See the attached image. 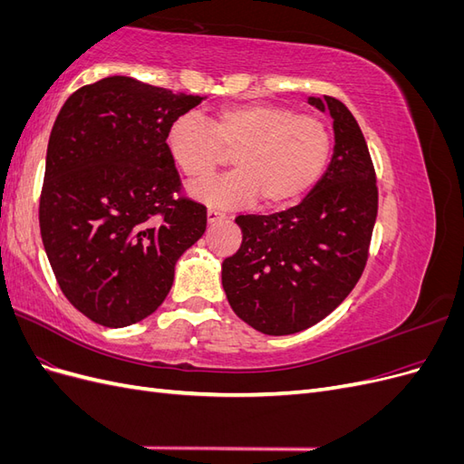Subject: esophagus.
I'll use <instances>...</instances> for the list:
<instances>
[{"label": "esophagus", "mask_w": 464, "mask_h": 464, "mask_svg": "<svg viewBox=\"0 0 464 464\" xmlns=\"http://www.w3.org/2000/svg\"><path fill=\"white\" fill-rule=\"evenodd\" d=\"M224 218H227V213H222V210H217V208H208L207 210V222L208 224L224 220Z\"/></svg>", "instance_id": "1"}]
</instances>
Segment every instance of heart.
I'll use <instances>...</instances> for the list:
<instances>
[{
	"label": "heart",
	"mask_w": 464,
	"mask_h": 464,
	"mask_svg": "<svg viewBox=\"0 0 464 464\" xmlns=\"http://www.w3.org/2000/svg\"><path fill=\"white\" fill-rule=\"evenodd\" d=\"M166 150L181 174L203 179L234 152L236 170L189 188L191 198L240 208L261 199L265 208L300 201L325 172L331 131L319 118L273 102H242L220 108L210 121L184 114L168 125Z\"/></svg>",
	"instance_id": "b5f03b06"
}]
</instances>
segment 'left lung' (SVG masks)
Returning a JSON list of instances; mask_svg holds the SVG:
<instances>
[{
  "label": "left lung",
  "mask_w": 464,
  "mask_h": 464,
  "mask_svg": "<svg viewBox=\"0 0 464 464\" xmlns=\"http://www.w3.org/2000/svg\"><path fill=\"white\" fill-rule=\"evenodd\" d=\"M307 102L333 118L325 174L296 207L237 217L242 246L222 263L236 315L275 336L315 325L353 292L377 217L375 170L358 121L333 96Z\"/></svg>",
  "instance_id": "left-lung-1"
}]
</instances>
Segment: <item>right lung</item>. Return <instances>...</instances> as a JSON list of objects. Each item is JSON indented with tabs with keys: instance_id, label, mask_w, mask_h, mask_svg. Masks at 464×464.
<instances>
[{
	"instance_id": "1",
	"label": "right lung",
	"mask_w": 464,
	"mask_h": 464,
	"mask_svg": "<svg viewBox=\"0 0 464 464\" xmlns=\"http://www.w3.org/2000/svg\"><path fill=\"white\" fill-rule=\"evenodd\" d=\"M205 96L125 75L81 87L50 133L40 234L65 298L98 325L128 327L164 302L207 208L179 195L168 125Z\"/></svg>"
}]
</instances>
